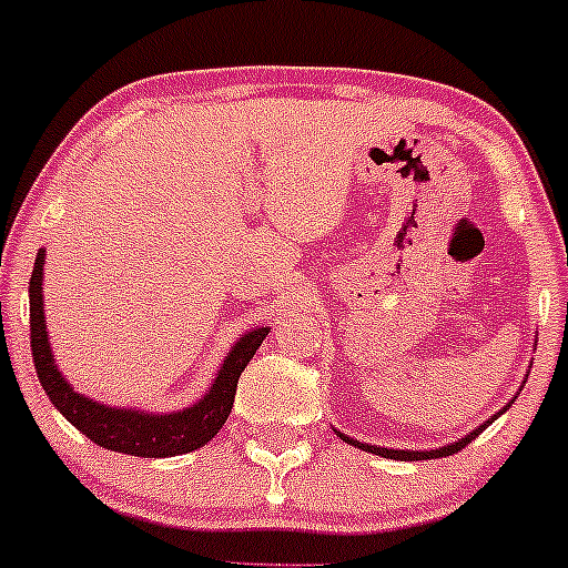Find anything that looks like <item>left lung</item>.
I'll return each mask as SVG.
<instances>
[{"instance_id": "obj_1", "label": "left lung", "mask_w": 568, "mask_h": 568, "mask_svg": "<svg viewBox=\"0 0 568 568\" xmlns=\"http://www.w3.org/2000/svg\"><path fill=\"white\" fill-rule=\"evenodd\" d=\"M501 410H507V406L501 408ZM499 410V414H501ZM497 414V416H499ZM497 416H494V419H497ZM491 425V422H486V425H480L478 429H473L470 435H465V438L462 440H456V443H448V446H443V448H433V452H397V448H376V446H368V443H361V440H352V438H347V435H342L338 433V438L342 440H347V443H352V446H357V448H363V452H371V454H376V456H384V459H403V462H414V459H440V456H452V454H456V452H462V448L467 446V443H473L475 438H478L480 433H484V429Z\"/></svg>"}]
</instances>
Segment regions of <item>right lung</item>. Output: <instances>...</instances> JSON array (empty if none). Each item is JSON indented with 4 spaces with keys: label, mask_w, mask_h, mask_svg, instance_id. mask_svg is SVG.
Instances as JSON below:
<instances>
[{
    "label": "right lung",
    "mask_w": 568,
    "mask_h": 568,
    "mask_svg": "<svg viewBox=\"0 0 568 568\" xmlns=\"http://www.w3.org/2000/svg\"><path fill=\"white\" fill-rule=\"evenodd\" d=\"M42 266L44 247H39L34 258V272L29 280V312H31V357L39 382L48 393L53 406L63 416L88 435L90 440L112 452L143 456V459H160V456L189 454L194 448L205 446L213 435L219 433L234 406V393H237V379L243 374L251 357L262 347L264 336L270 328H253L240 338L230 349L221 371L213 379L202 400L192 408L173 410V414H146L135 408H114L103 403L90 400L77 393L71 384L63 379L55 366L53 349L48 342V325H44V302H42Z\"/></svg>",
    "instance_id": "right-lung-1"
}]
</instances>
